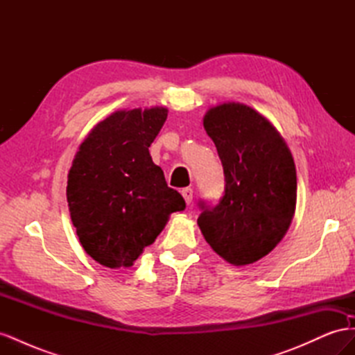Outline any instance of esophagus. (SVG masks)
Here are the masks:
<instances>
[{
    "label": "esophagus",
    "mask_w": 355,
    "mask_h": 355,
    "mask_svg": "<svg viewBox=\"0 0 355 355\" xmlns=\"http://www.w3.org/2000/svg\"><path fill=\"white\" fill-rule=\"evenodd\" d=\"M180 192H182V197L185 198V202H187V204H191L192 196H194V191H192L191 188H184Z\"/></svg>",
    "instance_id": "obj_1"
}]
</instances>
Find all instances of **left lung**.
I'll list each match as a JSON object with an SVG mask.
<instances>
[{
    "mask_svg": "<svg viewBox=\"0 0 355 355\" xmlns=\"http://www.w3.org/2000/svg\"><path fill=\"white\" fill-rule=\"evenodd\" d=\"M202 125L216 145L227 185L218 206L201 202L197 223L222 259L254 263L275 249L295 216L292 153L270 120L240 102L211 106Z\"/></svg>",
    "mask_w": 355,
    "mask_h": 355,
    "instance_id": "8db88e82",
    "label": "left lung"
}]
</instances>
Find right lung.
<instances>
[{"mask_svg": "<svg viewBox=\"0 0 355 355\" xmlns=\"http://www.w3.org/2000/svg\"><path fill=\"white\" fill-rule=\"evenodd\" d=\"M167 108L120 110L96 124L75 154L67 200L81 245L96 262L128 268L185 200L167 187L149 146Z\"/></svg>", "mask_w": 355, "mask_h": 355, "instance_id": "right-lung-1", "label": "right lung"}]
</instances>
